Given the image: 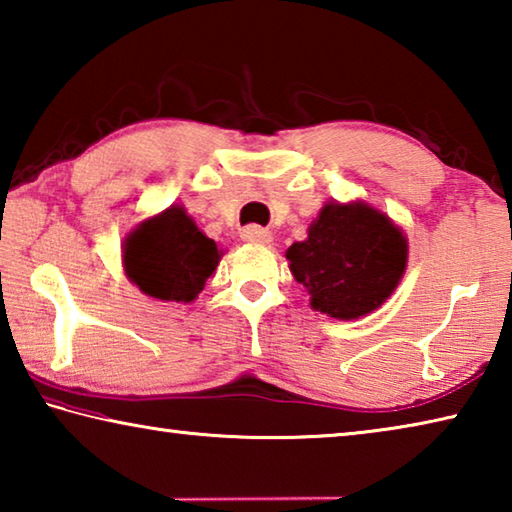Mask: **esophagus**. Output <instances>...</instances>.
Segmentation results:
<instances>
[{"instance_id":"obj_1","label":"esophagus","mask_w":512,"mask_h":512,"mask_svg":"<svg viewBox=\"0 0 512 512\" xmlns=\"http://www.w3.org/2000/svg\"><path fill=\"white\" fill-rule=\"evenodd\" d=\"M241 239L248 241V244L268 246L273 241V232L259 228V225H248V228L241 230Z\"/></svg>"}]
</instances>
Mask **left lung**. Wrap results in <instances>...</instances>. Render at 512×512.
Instances as JSON below:
<instances>
[{
	"label": "left lung",
	"instance_id": "obj_1",
	"mask_svg": "<svg viewBox=\"0 0 512 512\" xmlns=\"http://www.w3.org/2000/svg\"><path fill=\"white\" fill-rule=\"evenodd\" d=\"M309 305L336 320H357L393 296L409 262V239L391 216L366 201H329L305 241L287 250Z\"/></svg>",
	"mask_w": 512,
	"mask_h": 512
}]
</instances>
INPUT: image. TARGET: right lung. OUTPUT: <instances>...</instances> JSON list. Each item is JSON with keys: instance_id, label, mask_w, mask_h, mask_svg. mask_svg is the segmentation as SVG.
Instances as JSON below:
<instances>
[{"instance_id": "obj_1", "label": "right lung", "mask_w": 512, "mask_h": 512, "mask_svg": "<svg viewBox=\"0 0 512 512\" xmlns=\"http://www.w3.org/2000/svg\"><path fill=\"white\" fill-rule=\"evenodd\" d=\"M221 257L214 239L176 203L137 223L121 244L124 273L144 296L185 305L198 298Z\"/></svg>"}]
</instances>
